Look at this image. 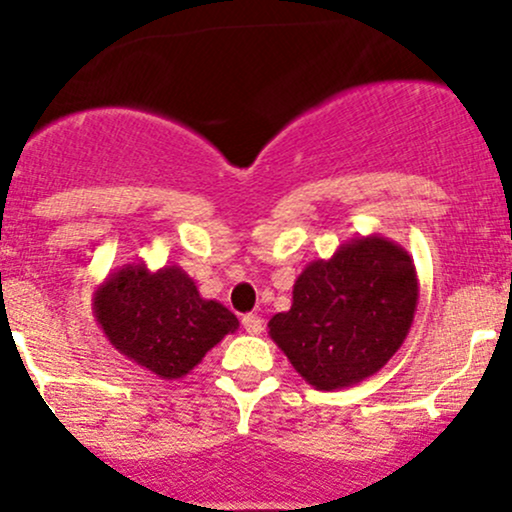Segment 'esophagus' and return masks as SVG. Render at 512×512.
I'll use <instances>...</instances> for the list:
<instances>
[{"instance_id": "esophagus-1", "label": "esophagus", "mask_w": 512, "mask_h": 512, "mask_svg": "<svg viewBox=\"0 0 512 512\" xmlns=\"http://www.w3.org/2000/svg\"><path fill=\"white\" fill-rule=\"evenodd\" d=\"M243 327H245V332L248 334H260L262 332V327H264V322H262V317L260 315H245L243 317Z\"/></svg>"}]
</instances>
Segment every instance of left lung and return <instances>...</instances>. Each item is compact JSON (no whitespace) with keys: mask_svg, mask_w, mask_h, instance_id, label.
<instances>
[{"mask_svg":"<svg viewBox=\"0 0 512 512\" xmlns=\"http://www.w3.org/2000/svg\"><path fill=\"white\" fill-rule=\"evenodd\" d=\"M419 279L402 245L358 236L298 274L293 303L269 337L315 390H342L378 373L414 322Z\"/></svg>","mask_w":512,"mask_h":512,"instance_id":"obj_1","label":"left lung"}]
</instances>
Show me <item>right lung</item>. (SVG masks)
I'll use <instances>...</instances> for the list:
<instances>
[{
  "instance_id": "obj_1",
  "label": "right lung",
  "mask_w": 512,
  "mask_h": 512,
  "mask_svg": "<svg viewBox=\"0 0 512 512\" xmlns=\"http://www.w3.org/2000/svg\"><path fill=\"white\" fill-rule=\"evenodd\" d=\"M91 305L105 339L163 380L187 375L238 330V317L199 296L195 279L178 264L156 272L144 262L125 264L98 286Z\"/></svg>"
}]
</instances>
